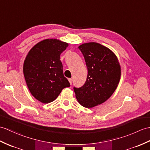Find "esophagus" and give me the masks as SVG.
<instances>
[{"instance_id":"esophagus-1","label":"esophagus","mask_w":150,"mask_h":150,"mask_svg":"<svg viewBox=\"0 0 150 150\" xmlns=\"http://www.w3.org/2000/svg\"><path fill=\"white\" fill-rule=\"evenodd\" d=\"M68 81H69V83H70V85H71L72 84V81H73L72 79H68Z\"/></svg>"}]
</instances>
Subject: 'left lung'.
I'll use <instances>...</instances> for the list:
<instances>
[{
	"label": "left lung",
	"mask_w": 150,
	"mask_h": 150,
	"mask_svg": "<svg viewBox=\"0 0 150 150\" xmlns=\"http://www.w3.org/2000/svg\"><path fill=\"white\" fill-rule=\"evenodd\" d=\"M79 48L88 72L84 84L74 88V91L82 106L92 108L105 102L116 89L121 79V66L116 54L100 43H85Z\"/></svg>",
	"instance_id": "obj_1"
}]
</instances>
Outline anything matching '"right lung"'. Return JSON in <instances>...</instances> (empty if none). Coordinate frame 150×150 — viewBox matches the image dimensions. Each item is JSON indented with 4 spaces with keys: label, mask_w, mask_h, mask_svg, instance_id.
Returning a JSON list of instances; mask_svg holds the SVG:
<instances>
[{
    "label": "right lung",
    "mask_w": 150,
    "mask_h": 150,
    "mask_svg": "<svg viewBox=\"0 0 150 150\" xmlns=\"http://www.w3.org/2000/svg\"><path fill=\"white\" fill-rule=\"evenodd\" d=\"M68 45L51 38L40 41L28 52L23 62L24 78L31 95L41 103L53 102L62 89L70 86L60 60Z\"/></svg>",
    "instance_id": "obj_1"
}]
</instances>
